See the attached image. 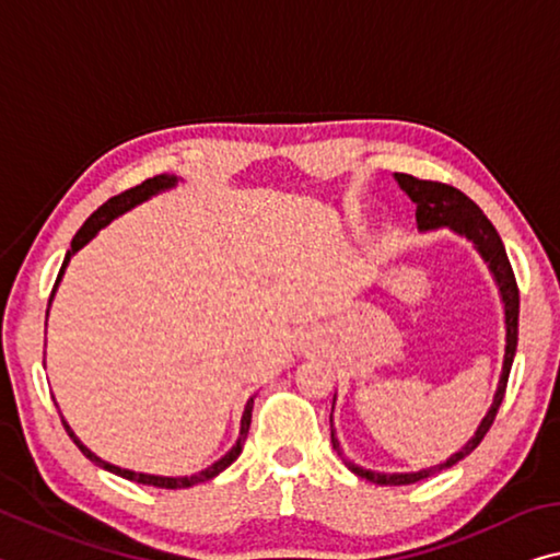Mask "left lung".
Here are the masks:
<instances>
[{
  "label": "left lung",
  "instance_id": "left-lung-1",
  "mask_svg": "<svg viewBox=\"0 0 560 560\" xmlns=\"http://www.w3.org/2000/svg\"><path fill=\"white\" fill-rule=\"evenodd\" d=\"M396 182L401 189L408 194V199L416 203V224H419V232H433V229H443L448 226L451 232L458 236H466L468 242L474 244V248L481 254V259L488 264V269L493 273L495 287H499V294L503 301V314H505V351H503V369L499 376V386H495L493 394V404L488 408L486 416L478 423V429L471 439H468L464 446H460L456 454H451L443 464L439 466H429L421 468V471H411V474H378V471H369V468H361L343 456V448L339 439H336V429H334V404H331V446L336 454L341 456V460L349 466L351 474H357L361 478H366L371 483L378 486H408L421 481V478H429L433 474L446 471V468L456 466L460 458H466L471 451L483 441V436L491 429V423L499 413V406L503 401L505 394V384H509V374L513 366V357H516V346H518V287H516V277H513L511 261L505 256V248L495 226L488 221L476 203L466 197L464 191L454 189V186L441 184V182H425V179H416L411 174H394Z\"/></svg>",
  "mask_w": 560,
  "mask_h": 560
}]
</instances>
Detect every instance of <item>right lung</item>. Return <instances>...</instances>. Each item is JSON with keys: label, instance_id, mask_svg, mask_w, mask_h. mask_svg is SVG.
I'll use <instances>...</instances> for the list:
<instances>
[{"label": "right lung", "instance_id": "right-lung-1", "mask_svg": "<svg viewBox=\"0 0 560 560\" xmlns=\"http://www.w3.org/2000/svg\"><path fill=\"white\" fill-rule=\"evenodd\" d=\"M176 182H179V179H176L174 174H159V176H152V179L141 182L139 186H135V189L121 191L119 197H112L109 201L102 203V207L96 209L94 214L84 221V226L79 229V232L74 234V238H72V248H69V252H67V256H65V264H61V269H59V277H57V283H55V291H57V287H59L61 273H65L69 259H72V256L79 252V248H82V246H86L89 242H92V238H94L96 234H100L102 229H104L106 224H109V221H114L117 217H121L124 211L135 209L137 203H141V201H147V199L156 197L159 191L174 189ZM55 291H51L49 304H51V299H55ZM47 314H49V312H47ZM252 408H254V396L248 398L246 406H244L242 429H238V439H236V443L232 446V451H226V454L221 456V458L217 460V464H211L209 468H203V471L194 474V476H152V474H137V471H129V468H119V466H114V464H106L104 458H100L96 454H92V451H89V448L84 446V443L74 436V431L69 429V423H67L65 419H61V423H65L67 433H69V436H72V441L77 443L79 451H82V454H84L89 460H94L96 466H102L104 471H112V474H117V476H121V478H129V481H135V483H144V486H156V488H189V486H197V483L209 481V478L219 476L221 471H224V468L232 466L234 460L238 458V454H242V448H244V441H246L248 425H252Z\"/></svg>", "mask_w": 560, "mask_h": 560}]
</instances>
